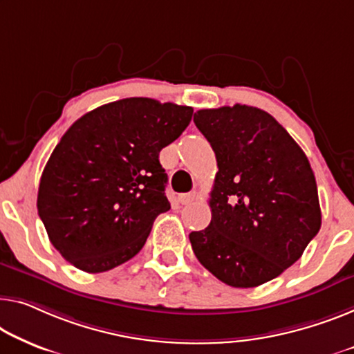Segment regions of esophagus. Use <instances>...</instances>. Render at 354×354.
<instances>
[{"instance_id": "1", "label": "esophagus", "mask_w": 354, "mask_h": 354, "mask_svg": "<svg viewBox=\"0 0 354 354\" xmlns=\"http://www.w3.org/2000/svg\"><path fill=\"white\" fill-rule=\"evenodd\" d=\"M195 200V192H189V194H179L178 195V202L181 205H187Z\"/></svg>"}]
</instances>
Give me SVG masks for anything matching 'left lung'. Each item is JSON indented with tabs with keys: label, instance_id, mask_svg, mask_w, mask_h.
<instances>
[{
	"label": "left lung",
	"instance_id": "obj_1",
	"mask_svg": "<svg viewBox=\"0 0 354 354\" xmlns=\"http://www.w3.org/2000/svg\"><path fill=\"white\" fill-rule=\"evenodd\" d=\"M194 122L218 162L211 223L189 234L194 254L234 288H256L291 267L321 227L315 173L292 136L259 108L200 109Z\"/></svg>",
	"mask_w": 354,
	"mask_h": 354
}]
</instances>
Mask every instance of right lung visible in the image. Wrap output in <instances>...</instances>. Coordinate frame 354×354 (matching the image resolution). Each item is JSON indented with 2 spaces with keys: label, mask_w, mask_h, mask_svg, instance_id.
I'll list each match as a JSON object with an SVG mask.
<instances>
[{
  "label": "right lung",
  "mask_w": 354,
  "mask_h": 354,
  "mask_svg": "<svg viewBox=\"0 0 354 354\" xmlns=\"http://www.w3.org/2000/svg\"><path fill=\"white\" fill-rule=\"evenodd\" d=\"M191 106L124 98L77 119L42 171L38 214L79 270L106 272L140 252L170 209L159 152L186 130Z\"/></svg>",
  "instance_id": "1"
}]
</instances>
